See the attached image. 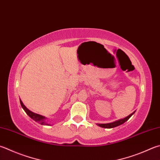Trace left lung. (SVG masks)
Returning <instances> with one entry per match:
<instances>
[{"mask_svg": "<svg viewBox=\"0 0 160 160\" xmlns=\"http://www.w3.org/2000/svg\"><path fill=\"white\" fill-rule=\"evenodd\" d=\"M134 111L133 113H132L131 114H129V115L127 117L124 118H122V119H120V120H116V121H114L113 122H110V123H104V124H99V123H97V125L98 126H99V127L101 128H108V129H110V128H116L117 127V126H119L120 125L123 124V123L125 122L127 120H129V118H130L133 114L135 113Z\"/></svg>", "mask_w": 160, "mask_h": 160, "instance_id": "8db88e82", "label": "left lung"}]
</instances>
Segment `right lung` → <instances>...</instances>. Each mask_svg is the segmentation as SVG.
Wrapping results in <instances>:
<instances>
[{
    "label": "right lung",
    "mask_w": 160,
    "mask_h": 160,
    "mask_svg": "<svg viewBox=\"0 0 160 160\" xmlns=\"http://www.w3.org/2000/svg\"><path fill=\"white\" fill-rule=\"evenodd\" d=\"M20 104H21V105H22V107L23 108V109L25 111V112L27 113V115H28L30 118H31L33 120H35V122L40 123V125H51L49 123H48L46 121V120H47L46 117L40 115V114L35 113L34 112H32V111H30L28 108H26L25 105L23 104L22 101L21 100V99H20Z\"/></svg>",
    "instance_id": "obj_1"
}]
</instances>
